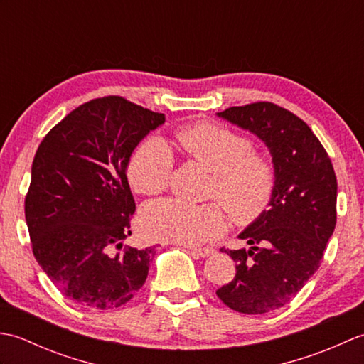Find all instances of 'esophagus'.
Segmentation results:
<instances>
[{"instance_id":"obj_1","label":"esophagus","mask_w":364,"mask_h":364,"mask_svg":"<svg viewBox=\"0 0 364 364\" xmlns=\"http://www.w3.org/2000/svg\"><path fill=\"white\" fill-rule=\"evenodd\" d=\"M186 249H189L192 253L198 255V257H211V255H214V249H211V247H205V249H198V247H191V245H184Z\"/></svg>"}]
</instances>
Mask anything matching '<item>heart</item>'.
Instances as JSON below:
<instances>
[{
    "label": "heart",
    "instance_id": "heart-1",
    "mask_svg": "<svg viewBox=\"0 0 364 364\" xmlns=\"http://www.w3.org/2000/svg\"><path fill=\"white\" fill-rule=\"evenodd\" d=\"M183 156L213 173L208 197L223 205L237 225H250L266 213L277 188V167L267 154L253 151L244 134L210 122H198L175 133ZM173 156L153 137L139 144L128 161V180L142 196L162 194L172 180ZM219 203L186 205L162 200L146 205L141 227L151 239L197 245L218 237L227 228Z\"/></svg>",
    "mask_w": 364,
    "mask_h": 364
}]
</instances>
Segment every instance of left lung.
I'll use <instances>...</instances> for the list:
<instances>
[{
    "mask_svg": "<svg viewBox=\"0 0 364 364\" xmlns=\"http://www.w3.org/2000/svg\"><path fill=\"white\" fill-rule=\"evenodd\" d=\"M218 115L267 145L277 188L269 210L239 235L250 249H220L236 261V275L215 294L237 313H270L296 297L321 266L336 225V175L311 128L284 107L257 102Z\"/></svg>",
    "mask_w": 364,
    "mask_h": 364,
    "instance_id": "left-lung-1",
    "label": "left lung"
}]
</instances>
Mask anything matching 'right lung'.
<instances>
[{"label": "right lung", "instance_id": "right-lung-1", "mask_svg": "<svg viewBox=\"0 0 364 364\" xmlns=\"http://www.w3.org/2000/svg\"><path fill=\"white\" fill-rule=\"evenodd\" d=\"M164 120L107 95L76 107L38 145L25 198L31 247L54 286L76 304L117 308L146 280L151 247L111 250L131 235L136 211L127 178L131 153Z\"/></svg>", "mask_w": 364, "mask_h": 364}]
</instances>
